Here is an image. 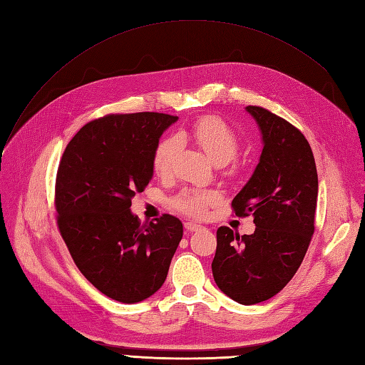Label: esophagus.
Returning a JSON list of instances; mask_svg holds the SVG:
<instances>
[{
    "instance_id": "34e87169",
    "label": "esophagus",
    "mask_w": 365,
    "mask_h": 365,
    "mask_svg": "<svg viewBox=\"0 0 365 365\" xmlns=\"http://www.w3.org/2000/svg\"><path fill=\"white\" fill-rule=\"evenodd\" d=\"M184 227H185L187 231H189V233H193V231H197V230L202 228L201 225H197V224H195V222H185Z\"/></svg>"
}]
</instances>
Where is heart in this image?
Masks as SVG:
<instances>
[{"mask_svg": "<svg viewBox=\"0 0 365 365\" xmlns=\"http://www.w3.org/2000/svg\"><path fill=\"white\" fill-rule=\"evenodd\" d=\"M182 140L195 141L207 157L216 164H227L236 157L239 150V140L225 121L216 115H204L193 121L192 125L180 130L178 134L163 137L153 152V170L158 175H168L172 163L180 150ZM220 200L217 190H182L172 200V205L178 212L192 217H202L210 205Z\"/></svg>", "mask_w": 365, "mask_h": 365, "instance_id": "b5f03b06", "label": "heart"}]
</instances>
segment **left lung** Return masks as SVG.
I'll return each instance as SVG.
<instances>
[{"label":"left lung","instance_id":"8db88e82","mask_svg":"<svg viewBox=\"0 0 365 365\" xmlns=\"http://www.w3.org/2000/svg\"><path fill=\"white\" fill-rule=\"evenodd\" d=\"M262 132L256 170L231 207L252 216L256 230L240 236L219 227L212 263L217 288L240 304L279 294L304 259L315 230L318 175L304 135L289 121L262 106H247Z\"/></svg>","mask_w":365,"mask_h":365}]
</instances>
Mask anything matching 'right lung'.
I'll return each instance as SVG.
<instances>
[{"mask_svg": "<svg viewBox=\"0 0 365 365\" xmlns=\"http://www.w3.org/2000/svg\"><path fill=\"white\" fill-rule=\"evenodd\" d=\"M178 117L111 114L86 123L65 148L56 175L58 227L76 267L120 303H138L168 277L182 237L178 217L143 224L132 215L135 193L153 175V152Z\"/></svg>", "mask_w": 365, "mask_h": 365, "instance_id": "1", "label": "right lung"}]
</instances>
